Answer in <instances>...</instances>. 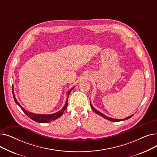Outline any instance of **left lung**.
Instances as JSON below:
<instances>
[{
    "mask_svg": "<svg viewBox=\"0 0 157 157\" xmlns=\"http://www.w3.org/2000/svg\"><path fill=\"white\" fill-rule=\"evenodd\" d=\"M90 106H91V108H92V109L93 110V111H94L95 113H98V115H101L102 117H103L104 118H105L106 119H108V121H113V122H118V121H124V120H126V119H129V118H131L133 115H130V116H129V117H126V119H113V118H111V117H107V116H106L105 115H104V114H103L102 113H101L100 112H99V111H98L97 110H95V109L92 106V104H91V103H90Z\"/></svg>",
    "mask_w": 157,
    "mask_h": 157,
    "instance_id": "1",
    "label": "left lung"
}]
</instances>
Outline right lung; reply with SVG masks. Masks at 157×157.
I'll return each mask as SVG.
<instances>
[{"mask_svg":"<svg viewBox=\"0 0 157 157\" xmlns=\"http://www.w3.org/2000/svg\"><path fill=\"white\" fill-rule=\"evenodd\" d=\"M74 87L72 88V89L69 91H68L67 92V94H68V96H67V100L66 101L65 103V106H63V108L62 109V110H59V112H56V113H52V114H48V115H44V114H35V113H31V112H29L27 110H25V109L22 107V106L20 105L18 103V101L15 96V94H14V92H13V86H12V90H13V98H14V100L15 101V103L19 106V107L22 109V111L26 114V115H28V116L32 120L35 121L37 122H39V123H47V122H49L51 121H53V120H55L58 118H59L60 116H62V115H63L64 111L66 110L67 108V106H68V98H69V94L71 93V92L72 91V90L73 89Z\"/></svg>","mask_w":157,"mask_h":157,"instance_id":"right-lung-1","label":"right lung"}]
</instances>
